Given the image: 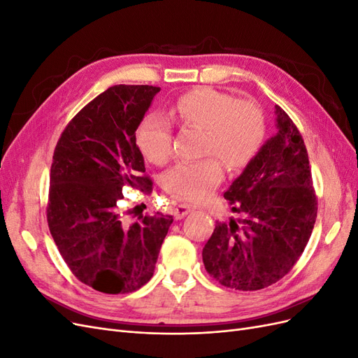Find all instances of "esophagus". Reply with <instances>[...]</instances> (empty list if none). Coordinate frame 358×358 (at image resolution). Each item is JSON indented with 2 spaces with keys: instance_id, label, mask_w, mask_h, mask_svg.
<instances>
[{
  "instance_id": "obj_1",
  "label": "esophagus",
  "mask_w": 358,
  "mask_h": 358,
  "mask_svg": "<svg viewBox=\"0 0 358 358\" xmlns=\"http://www.w3.org/2000/svg\"><path fill=\"white\" fill-rule=\"evenodd\" d=\"M191 210H192V208H191L189 204L180 203V204L176 206L175 209H173V215H175L176 220H180V218H183V216H185V215H188Z\"/></svg>"
}]
</instances>
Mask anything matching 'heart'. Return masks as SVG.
Returning a JSON list of instances; mask_svg holds the SVG:
<instances>
[{
	"instance_id": "obj_1",
	"label": "heart",
	"mask_w": 358,
	"mask_h": 358,
	"mask_svg": "<svg viewBox=\"0 0 358 358\" xmlns=\"http://www.w3.org/2000/svg\"><path fill=\"white\" fill-rule=\"evenodd\" d=\"M169 115L183 127L201 129L200 152L208 155L179 162L164 175V189L180 200L197 203L208 199L224 178V164L230 170L248 166L264 142L262 109L251 100H236L213 88L180 95ZM136 145L152 164H166L173 154L171 124L161 115H148L137 128Z\"/></svg>"
}]
</instances>
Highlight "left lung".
<instances>
[{
  "mask_svg": "<svg viewBox=\"0 0 358 358\" xmlns=\"http://www.w3.org/2000/svg\"><path fill=\"white\" fill-rule=\"evenodd\" d=\"M275 109L276 136L224 192L241 218L216 222L203 248L206 270L227 288L257 291L278 282L315 225L318 200L305 142L285 110Z\"/></svg>",
  "mask_w": 358,
  "mask_h": 358,
  "instance_id": "1",
  "label": "left lung"
}]
</instances>
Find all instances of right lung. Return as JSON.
<instances>
[{"mask_svg": "<svg viewBox=\"0 0 358 358\" xmlns=\"http://www.w3.org/2000/svg\"><path fill=\"white\" fill-rule=\"evenodd\" d=\"M161 88L115 85L64 129L50 167L48 224L71 273L104 294H127L152 278L171 215L127 222L122 189L152 191L136 129Z\"/></svg>", "mask_w": 358, "mask_h": 358, "instance_id": "right-lung-1", "label": "right lung"}]
</instances>
